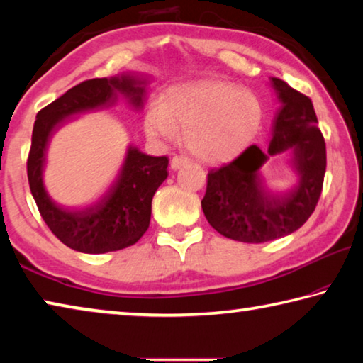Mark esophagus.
Wrapping results in <instances>:
<instances>
[{
	"label": "esophagus",
	"instance_id": "obj_1",
	"mask_svg": "<svg viewBox=\"0 0 363 363\" xmlns=\"http://www.w3.org/2000/svg\"><path fill=\"white\" fill-rule=\"evenodd\" d=\"M187 163H189V158H186V157H179V155H174L173 158H171L169 167H171V169H179L181 167H184V164H187Z\"/></svg>",
	"mask_w": 363,
	"mask_h": 363
}]
</instances>
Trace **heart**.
Masks as SVG:
<instances>
[{"mask_svg":"<svg viewBox=\"0 0 363 363\" xmlns=\"http://www.w3.org/2000/svg\"><path fill=\"white\" fill-rule=\"evenodd\" d=\"M262 123L256 96L230 83L201 79L174 84L145 110V131L173 140L184 128L187 150L205 163H225L253 143Z\"/></svg>","mask_w":363,"mask_h":363,"instance_id":"b5f03b06","label":"heart"}]
</instances>
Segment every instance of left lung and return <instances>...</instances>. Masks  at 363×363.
<instances>
[{"label":"left lung","instance_id":"8db88e82","mask_svg":"<svg viewBox=\"0 0 363 363\" xmlns=\"http://www.w3.org/2000/svg\"><path fill=\"white\" fill-rule=\"evenodd\" d=\"M281 102L272 123L267 149L250 145L242 155L208 173L201 208L220 235L245 243H264L290 235L303 225L320 199L327 149L311 99L284 79L270 78ZM290 151L298 182L275 191L262 167L269 156Z\"/></svg>","mask_w":363,"mask_h":363}]
</instances>
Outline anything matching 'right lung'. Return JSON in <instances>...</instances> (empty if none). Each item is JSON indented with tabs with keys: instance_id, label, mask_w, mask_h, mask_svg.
Returning <instances> with one entry per match:
<instances>
[{
	"instance_id": "right-lung-1",
	"label": "right lung",
	"mask_w": 363,
	"mask_h": 363,
	"mask_svg": "<svg viewBox=\"0 0 363 363\" xmlns=\"http://www.w3.org/2000/svg\"><path fill=\"white\" fill-rule=\"evenodd\" d=\"M120 94L134 108H143L147 79L136 75L86 79L41 108L35 120L27 160L30 190L51 232L79 253H108L136 243L149 229L153 195L168 177L167 157L145 155L130 145L121 167L96 194L67 201L46 189L43 173L52 134L69 116L113 106Z\"/></svg>"
}]
</instances>
